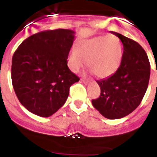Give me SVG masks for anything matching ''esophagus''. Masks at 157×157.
Here are the masks:
<instances>
[{
    "label": "esophagus",
    "mask_w": 157,
    "mask_h": 157,
    "mask_svg": "<svg viewBox=\"0 0 157 157\" xmlns=\"http://www.w3.org/2000/svg\"><path fill=\"white\" fill-rule=\"evenodd\" d=\"M81 81H82L83 83H84L85 84H88V82H89V81H88V80H87V79H84V78L81 79Z\"/></svg>",
    "instance_id": "34e87169"
}]
</instances>
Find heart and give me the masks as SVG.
<instances>
[{
    "label": "heart",
    "instance_id": "b5f03b06",
    "mask_svg": "<svg viewBox=\"0 0 157 157\" xmlns=\"http://www.w3.org/2000/svg\"><path fill=\"white\" fill-rule=\"evenodd\" d=\"M122 57L121 41L115 35L97 36L80 41L77 48L72 49L68 55V65L77 73L85 65L99 78H107L119 67Z\"/></svg>",
    "mask_w": 157,
    "mask_h": 157
}]
</instances>
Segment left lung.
I'll return each mask as SVG.
<instances>
[{
  "label": "left lung",
  "mask_w": 157,
  "mask_h": 157,
  "mask_svg": "<svg viewBox=\"0 0 157 157\" xmlns=\"http://www.w3.org/2000/svg\"><path fill=\"white\" fill-rule=\"evenodd\" d=\"M123 45L121 64L111 77L97 80L101 93L92 103L109 119H118L133 112L146 92L150 77V64L144 49L137 42L111 31Z\"/></svg>",
  "instance_id": "obj_1"
}]
</instances>
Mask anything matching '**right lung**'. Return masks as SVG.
Wrapping results in <instances>:
<instances>
[{
  "label": "right lung",
  "instance_id": "1",
  "mask_svg": "<svg viewBox=\"0 0 157 157\" xmlns=\"http://www.w3.org/2000/svg\"><path fill=\"white\" fill-rule=\"evenodd\" d=\"M75 32L57 29L31 35L12 60V81L19 101L28 111L50 117L65 104L69 88L80 80L67 65Z\"/></svg>",
  "mask_w": 157,
  "mask_h": 157
}]
</instances>
